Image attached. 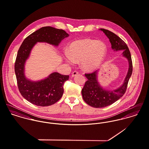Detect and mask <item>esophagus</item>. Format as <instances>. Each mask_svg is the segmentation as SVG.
Segmentation results:
<instances>
[{
	"mask_svg": "<svg viewBox=\"0 0 149 149\" xmlns=\"http://www.w3.org/2000/svg\"><path fill=\"white\" fill-rule=\"evenodd\" d=\"M78 71H74L72 73V75H71V77H75L77 75H78Z\"/></svg>",
	"mask_w": 149,
	"mask_h": 149,
	"instance_id": "esophagus-1",
	"label": "esophagus"
}]
</instances>
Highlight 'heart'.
Listing matches in <instances>:
<instances>
[{"instance_id": "heart-1", "label": "heart", "mask_w": 149, "mask_h": 149, "mask_svg": "<svg viewBox=\"0 0 149 149\" xmlns=\"http://www.w3.org/2000/svg\"><path fill=\"white\" fill-rule=\"evenodd\" d=\"M106 53L107 47L103 42L84 39L70 44L69 52L65 53V59L70 65H73L75 61H81V66L84 70L92 71L100 66Z\"/></svg>"}]
</instances>
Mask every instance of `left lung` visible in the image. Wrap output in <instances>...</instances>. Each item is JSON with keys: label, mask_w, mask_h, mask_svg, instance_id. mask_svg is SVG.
<instances>
[{"label": "left lung", "mask_w": 149, "mask_h": 149, "mask_svg": "<svg viewBox=\"0 0 149 149\" xmlns=\"http://www.w3.org/2000/svg\"><path fill=\"white\" fill-rule=\"evenodd\" d=\"M99 30L103 31L109 39L112 50L114 51H123L122 55L123 57L127 59L129 68L123 84L112 90L104 88L98 82V77L99 70L90 74H85L87 81L82 90L83 99L87 104L95 108L105 107L120 99L126 92L132 71L131 54L125 42L110 31L103 29H100Z\"/></svg>", "instance_id": "left-lung-1"}]
</instances>
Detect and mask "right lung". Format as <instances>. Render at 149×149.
<instances>
[{"label":"right lung","instance_id":"add662e5","mask_svg":"<svg viewBox=\"0 0 149 149\" xmlns=\"http://www.w3.org/2000/svg\"><path fill=\"white\" fill-rule=\"evenodd\" d=\"M69 36L66 32L50 26L43 27L27 36L18 50L15 63V72L19 90L27 101L38 106H48L58 102L63 95V84L68 75L55 72L38 81H31L25 75V65L31 50L38 43H47L58 47Z\"/></svg>","mask_w":149,"mask_h":149}]
</instances>
